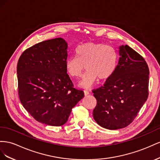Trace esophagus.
<instances>
[{"mask_svg":"<svg viewBox=\"0 0 160 160\" xmlns=\"http://www.w3.org/2000/svg\"><path fill=\"white\" fill-rule=\"evenodd\" d=\"M84 93L85 96H87L88 94H89V91L85 90H84Z\"/></svg>","mask_w":160,"mask_h":160,"instance_id":"obj_1","label":"esophagus"}]
</instances>
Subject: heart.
<instances>
[{"mask_svg": "<svg viewBox=\"0 0 160 160\" xmlns=\"http://www.w3.org/2000/svg\"><path fill=\"white\" fill-rule=\"evenodd\" d=\"M76 57H69L65 63L66 70L73 78L81 76L86 72L79 86L90 88L98 79L104 80L115 73L118 63V53L110 45L101 43L88 42L76 49Z\"/></svg>", "mask_w": 160, "mask_h": 160, "instance_id": "obj_1", "label": "heart"}]
</instances>
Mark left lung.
Instances as JSON below:
<instances>
[{"label": "left lung", "mask_w": 160, "mask_h": 160, "mask_svg": "<svg viewBox=\"0 0 160 160\" xmlns=\"http://www.w3.org/2000/svg\"><path fill=\"white\" fill-rule=\"evenodd\" d=\"M118 53L115 73L103 86L92 91L97 101L94 120L110 130L130 125L149 94V71L144 58L127 45L120 46Z\"/></svg>", "instance_id": "8db88e82"}]
</instances>
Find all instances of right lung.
Returning <instances> with one entry per match:
<instances>
[{
    "instance_id": "add662e5",
    "label": "right lung",
    "mask_w": 160,
    "mask_h": 160,
    "mask_svg": "<svg viewBox=\"0 0 160 160\" xmlns=\"http://www.w3.org/2000/svg\"><path fill=\"white\" fill-rule=\"evenodd\" d=\"M67 49L62 38L46 40L27 49L18 61L21 102L36 121L47 125L65 124L72 108L84 97L67 74Z\"/></svg>"
}]
</instances>
